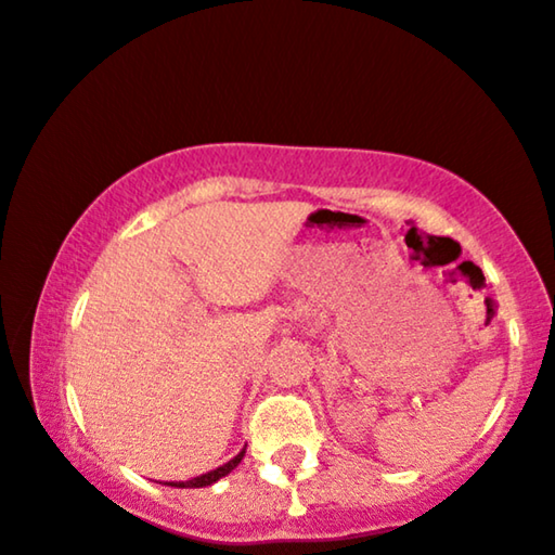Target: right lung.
<instances>
[{
  "label": "right lung",
  "mask_w": 555,
  "mask_h": 555,
  "mask_svg": "<svg viewBox=\"0 0 555 555\" xmlns=\"http://www.w3.org/2000/svg\"><path fill=\"white\" fill-rule=\"evenodd\" d=\"M248 447V444H245ZM245 447L243 450L237 452L235 457L230 460V463H224V465H219V468H214V470H209V473H204V476H196V478H191V480H170V483H165V486H172V489H204V486H211V483H217L219 478H224L227 473H232L240 465V460L245 457Z\"/></svg>",
  "instance_id": "1"
}]
</instances>
